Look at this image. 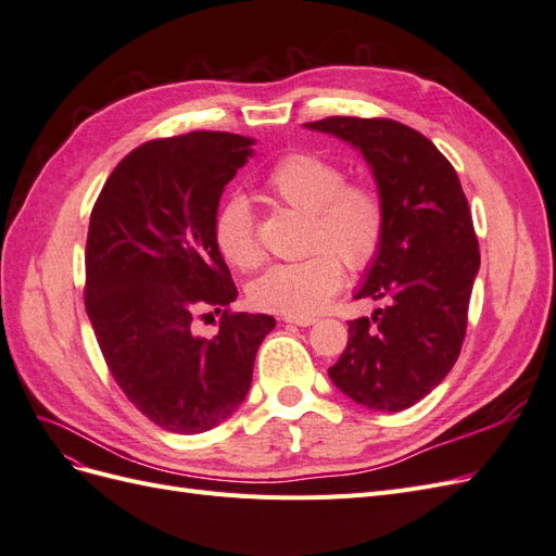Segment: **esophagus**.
Returning a JSON list of instances; mask_svg holds the SVG:
<instances>
[{"mask_svg":"<svg viewBox=\"0 0 556 556\" xmlns=\"http://www.w3.org/2000/svg\"><path fill=\"white\" fill-rule=\"evenodd\" d=\"M282 323H288V325H296V327H311V325H315L317 319L315 317H296V315H285L282 317Z\"/></svg>","mask_w":556,"mask_h":556,"instance_id":"34e87169","label":"esophagus"}]
</instances>
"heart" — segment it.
<instances>
[{"mask_svg":"<svg viewBox=\"0 0 556 556\" xmlns=\"http://www.w3.org/2000/svg\"><path fill=\"white\" fill-rule=\"evenodd\" d=\"M264 190L280 204L308 215V257L274 264L252 282L250 299L262 311L308 317L323 311L343 282L342 260L352 271L371 264L384 241L387 213L368 185L345 182L339 164L315 153H290L264 178ZM213 237L223 257L250 271L262 250L245 197L233 194L220 206Z\"/></svg>","mask_w":556,"mask_h":556,"instance_id":"obj_1","label":"heart"}]
</instances>
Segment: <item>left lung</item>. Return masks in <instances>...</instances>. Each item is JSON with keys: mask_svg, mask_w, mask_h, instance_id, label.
<instances>
[{"mask_svg": "<svg viewBox=\"0 0 556 556\" xmlns=\"http://www.w3.org/2000/svg\"><path fill=\"white\" fill-rule=\"evenodd\" d=\"M304 127L359 150L387 213L382 248L355 292L387 306L350 319L329 378L359 406L406 410L452 371L466 336L480 252L462 182L439 148L401 123L336 115Z\"/></svg>", "mask_w": 556, "mask_h": 556, "instance_id": "8db88e82", "label": "left lung"}]
</instances>
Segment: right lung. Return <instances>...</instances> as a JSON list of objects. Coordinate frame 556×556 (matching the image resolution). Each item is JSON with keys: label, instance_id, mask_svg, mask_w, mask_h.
Wrapping results in <instances>:
<instances>
[{"label": "right lung", "instance_id": "right-lung-1", "mask_svg": "<svg viewBox=\"0 0 556 556\" xmlns=\"http://www.w3.org/2000/svg\"><path fill=\"white\" fill-rule=\"evenodd\" d=\"M252 146L229 131L143 143L115 166L90 215L86 311L99 350L127 399L166 431L225 422L276 327L271 315L225 311L213 339L194 331L201 311L239 296L213 223Z\"/></svg>", "mask_w": 556, "mask_h": 556}]
</instances>
